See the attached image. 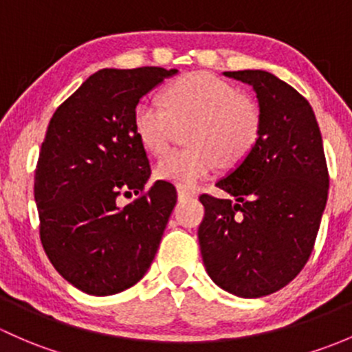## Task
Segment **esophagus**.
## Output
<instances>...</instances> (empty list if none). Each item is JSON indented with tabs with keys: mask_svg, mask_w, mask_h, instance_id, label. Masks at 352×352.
<instances>
[{
	"mask_svg": "<svg viewBox=\"0 0 352 352\" xmlns=\"http://www.w3.org/2000/svg\"><path fill=\"white\" fill-rule=\"evenodd\" d=\"M195 191L186 190V188H179L177 186V200H188V198H193Z\"/></svg>",
	"mask_w": 352,
	"mask_h": 352,
	"instance_id": "1",
	"label": "esophagus"
}]
</instances>
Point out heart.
<instances>
[{"instance_id":"1","label":"heart","mask_w":352,"mask_h":352,"mask_svg":"<svg viewBox=\"0 0 352 352\" xmlns=\"http://www.w3.org/2000/svg\"><path fill=\"white\" fill-rule=\"evenodd\" d=\"M164 103L144 98L133 111L137 137L152 154L171 144L176 126H186L190 149L171 151L155 164L159 179L179 188H193L212 175L219 164H239L254 149L261 118L256 104L239 96L229 82L193 72L166 89Z\"/></svg>"}]
</instances>
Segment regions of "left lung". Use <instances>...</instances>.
Instances as JSON below:
<instances>
[{
    "label": "left lung",
    "instance_id": "8db88e82",
    "mask_svg": "<svg viewBox=\"0 0 352 352\" xmlns=\"http://www.w3.org/2000/svg\"><path fill=\"white\" fill-rule=\"evenodd\" d=\"M223 76L254 89L261 129L254 149L201 195L198 241L213 283L242 298L271 295L302 271L314 249L329 191L320 129L295 88L261 69Z\"/></svg>",
    "mask_w": 352,
    "mask_h": 352
}]
</instances>
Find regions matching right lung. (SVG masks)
<instances>
[{"instance_id":"obj_1","label":"right lung","mask_w":352,"mask_h":352,"mask_svg":"<svg viewBox=\"0 0 352 352\" xmlns=\"http://www.w3.org/2000/svg\"><path fill=\"white\" fill-rule=\"evenodd\" d=\"M177 69H101L50 118L35 169L42 245L57 273L81 292L108 296L133 286L149 270L176 190L151 176L133 129V111Z\"/></svg>"}]
</instances>
